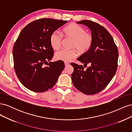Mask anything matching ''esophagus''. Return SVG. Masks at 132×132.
I'll use <instances>...</instances> for the list:
<instances>
[{"label":"esophagus","instance_id":"34e87169","mask_svg":"<svg viewBox=\"0 0 132 132\" xmlns=\"http://www.w3.org/2000/svg\"><path fill=\"white\" fill-rule=\"evenodd\" d=\"M64 64H65V65L67 67V66H68V65H69V64H70V63H68V62H65L64 63Z\"/></svg>","mask_w":132,"mask_h":132}]
</instances>
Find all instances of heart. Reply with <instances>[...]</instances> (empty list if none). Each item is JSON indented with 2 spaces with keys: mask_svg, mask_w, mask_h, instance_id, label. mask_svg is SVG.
Instances as JSON below:
<instances>
[{
  "mask_svg": "<svg viewBox=\"0 0 132 132\" xmlns=\"http://www.w3.org/2000/svg\"><path fill=\"white\" fill-rule=\"evenodd\" d=\"M61 35L63 37L71 39L70 47L76 49L80 53L87 52L93 45L92 35L86 32L83 27L77 23H71L65 27L62 30ZM50 43L54 50H58L61 46L62 37L54 32L50 36ZM76 50H61L55 53L54 58L57 61L69 62L77 56V52Z\"/></svg>",
  "mask_w": 132,
  "mask_h": 132,
  "instance_id": "heart-1",
  "label": "heart"
}]
</instances>
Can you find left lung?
<instances>
[{
	"mask_svg": "<svg viewBox=\"0 0 132 132\" xmlns=\"http://www.w3.org/2000/svg\"><path fill=\"white\" fill-rule=\"evenodd\" d=\"M86 26L91 31L93 43L90 49L77 58L90 65L84 69L82 65L70 63L74 68L71 79L74 86L86 95L97 94L104 89L116 72L118 51L108 31L97 23L90 20L77 22Z\"/></svg>",
	"mask_w": 132,
	"mask_h": 132,
	"instance_id": "8db88e82",
	"label": "left lung"
}]
</instances>
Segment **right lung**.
<instances>
[{
    "instance_id": "obj_1",
    "label": "right lung",
    "mask_w": 132,
    "mask_h": 132,
    "mask_svg": "<svg viewBox=\"0 0 132 132\" xmlns=\"http://www.w3.org/2000/svg\"><path fill=\"white\" fill-rule=\"evenodd\" d=\"M68 21L41 19L31 22L21 31L14 45L13 55L18 78L27 89L42 93L51 89L65 67L63 61L50 62L53 50L50 36Z\"/></svg>"
}]
</instances>
